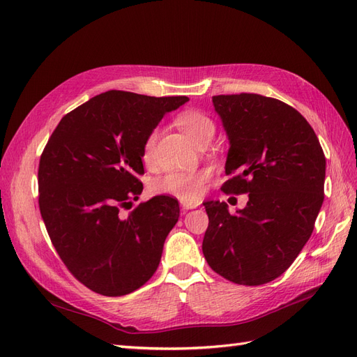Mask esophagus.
<instances>
[{"mask_svg": "<svg viewBox=\"0 0 357 357\" xmlns=\"http://www.w3.org/2000/svg\"><path fill=\"white\" fill-rule=\"evenodd\" d=\"M199 204L197 202H189V201H181V207L183 210H192V208H197Z\"/></svg>", "mask_w": 357, "mask_h": 357, "instance_id": "esophagus-1", "label": "esophagus"}]
</instances>
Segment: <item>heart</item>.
<instances>
[{
	"label": "heart",
	"mask_w": 357,
	"mask_h": 357,
	"mask_svg": "<svg viewBox=\"0 0 357 357\" xmlns=\"http://www.w3.org/2000/svg\"><path fill=\"white\" fill-rule=\"evenodd\" d=\"M177 126L193 144L204 138L214 135L215 126L211 119L201 112H185L176 119ZM158 138V132L150 134L143 146V160L149 162L153 158V149ZM207 176L199 171H176L169 172L162 178L153 181L152 190L160 195H171L183 201H198L205 188Z\"/></svg>",
	"instance_id": "b5f03b06"
}]
</instances>
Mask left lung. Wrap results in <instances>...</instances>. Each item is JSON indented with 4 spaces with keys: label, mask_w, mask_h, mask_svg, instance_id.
Returning a JSON list of instances; mask_svg holds the SVG:
<instances>
[{
    "label": "left lung",
    "mask_w": 357,
    "mask_h": 357,
    "mask_svg": "<svg viewBox=\"0 0 357 357\" xmlns=\"http://www.w3.org/2000/svg\"><path fill=\"white\" fill-rule=\"evenodd\" d=\"M229 139L226 193H248L232 215L204 202L208 228L202 253L229 282L259 286L282 275L314 229L323 204L326 159L319 138L294 107L256 93L213 96Z\"/></svg>",
    "instance_id": "obj_1"
}]
</instances>
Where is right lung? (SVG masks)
Here are the masks:
<instances>
[{"label": "right lung", "instance_id": "obj_1", "mask_svg": "<svg viewBox=\"0 0 357 357\" xmlns=\"http://www.w3.org/2000/svg\"><path fill=\"white\" fill-rule=\"evenodd\" d=\"M188 96L109 91L61 119L38 167L40 213L62 262L86 287L123 296L160 262L180 218L178 201L158 195L131 208L143 192L146 138Z\"/></svg>", "mask_w": 357, "mask_h": 357}]
</instances>
